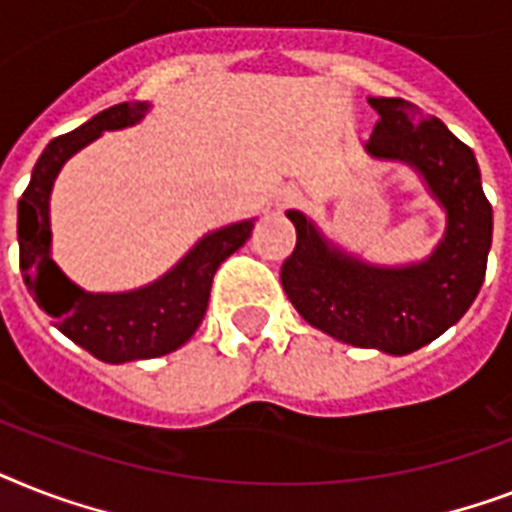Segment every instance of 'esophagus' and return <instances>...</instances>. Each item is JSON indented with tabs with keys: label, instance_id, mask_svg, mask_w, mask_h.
Masks as SVG:
<instances>
[{
	"label": "esophagus",
	"instance_id": "34e87169",
	"mask_svg": "<svg viewBox=\"0 0 512 512\" xmlns=\"http://www.w3.org/2000/svg\"><path fill=\"white\" fill-rule=\"evenodd\" d=\"M300 196H303V193L297 191L295 185H284V188H279V191H276V207L279 209H284V207H292V204H297V201H300Z\"/></svg>",
	"mask_w": 512,
	"mask_h": 512
}]
</instances>
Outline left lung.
I'll use <instances>...</instances> for the list:
<instances>
[{
	"label": "left lung",
	"mask_w": 512,
	"mask_h": 512,
	"mask_svg": "<svg viewBox=\"0 0 512 512\" xmlns=\"http://www.w3.org/2000/svg\"><path fill=\"white\" fill-rule=\"evenodd\" d=\"M369 106L380 122L364 151L417 172L444 209V236L425 260L377 265L335 244L300 209H289L297 244L281 265V287L295 311L329 337L406 356L444 335L476 300L492 249V204L476 154L441 119L401 98H369Z\"/></svg>",
	"instance_id": "1"
}]
</instances>
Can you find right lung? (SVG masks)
I'll list each match as a JSON object with an SVG mask.
<instances>
[{
    "label": "right lung",
    "mask_w": 512,
    "mask_h": 512,
    "mask_svg": "<svg viewBox=\"0 0 512 512\" xmlns=\"http://www.w3.org/2000/svg\"><path fill=\"white\" fill-rule=\"evenodd\" d=\"M148 111V100L119 103L50 140L18 201L20 273L26 287L68 340L106 364L167 356L191 340L207 313L215 271L247 244L255 228L252 217L204 233L164 276L130 292H87L60 271L52 260L50 196L63 164L103 132L140 124Z\"/></svg>",
    "instance_id": "right-lung-1"
}]
</instances>
